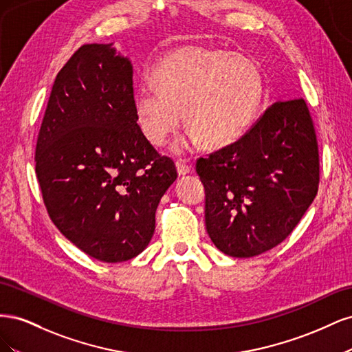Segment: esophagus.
<instances>
[{"mask_svg":"<svg viewBox=\"0 0 352 352\" xmlns=\"http://www.w3.org/2000/svg\"><path fill=\"white\" fill-rule=\"evenodd\" d=\"M176 168H177L179 176H185V175L192 172V164H190L189 162H186V160L179 158L177 162H176Z\"/></svg>","mask_w":352,"mask_h":352,"instance_id":"obj_1","label":"esophagus"}]
</instances>
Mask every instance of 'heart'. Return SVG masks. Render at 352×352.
<instances>
[{"label": "heart", "mask_w": 352, "mask_h": 352, "mask_svg": "<svg viewBox=\"0 0 352 352\" xmlns=\"http://www.w3.org/2000/svg\"><path fill=\"white\" fill-rule=\"evenodd\" d=\"M135 94V116L142 135L155 146L185 122L179 150L206 142L225 146L245 133L263 97V78L248 58L195 45L167 54Z\"/></svg>", "instance_id": "heart-1"}]
</instances>
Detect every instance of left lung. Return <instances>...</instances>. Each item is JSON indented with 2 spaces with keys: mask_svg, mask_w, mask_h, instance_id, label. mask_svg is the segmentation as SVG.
I'll return each mask as SVG.
<instances>
[{
  "mask_svg": "<svg viewBox=\"0 0 352 352\" xmlns=\"http://www.w3.org/2000/svg\"><path fill=\"white\" fill-rule=\"evenodd\" d=\"M216 247L248 258L279 245L317 195L318 146L302 98L274 102L236 142L198 158Z\"/></svg>",
  "mask_w": 352,
  "mask_h": 352,
  "instance_id": "8db88e82",
  "label": "left lung"
}]
</instances>
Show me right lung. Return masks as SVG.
Here are the masks:
<instances>
[{"instance_id":"1","label":"right lung","mask_w":352,"mask_h":352,"mask_svg":"<svg viewBox=\"0 0 352 352\" xmlns=\"http://www.w3.org/2000/svg\"><path fill=\"white\" fill-rule=\"evenodd\" d=\"M35 162L52 223L104 263L146 248L158 202L177 177L173 160L138 126L132 63L111 44L82 45L58 72Z\"/></svg>"}]
</instances>
